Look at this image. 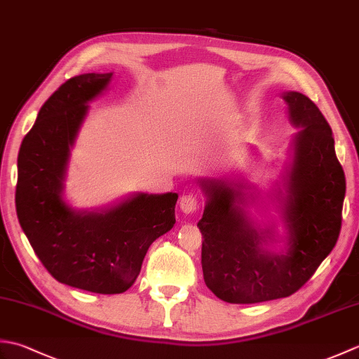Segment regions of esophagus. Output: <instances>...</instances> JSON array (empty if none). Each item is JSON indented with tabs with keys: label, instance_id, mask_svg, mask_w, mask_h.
Segmentation results:
<instances>
[{
	"label": "esophagus",
	"instance_id": "1",
	"mask_svg": "<svg viewBox=\"0 0 359 359\" xmlns=\"http://www.w3.org/2000/svg\"><path fill=\"white\" fill-rule=\"evenodd\" d=\"M179 207L185 215H193V212L199 208V199H197V196L193 193H185L180 197Z\"/></svg>",
	"mask_w": 359,
	"mask_h": 359
}]
</instances>
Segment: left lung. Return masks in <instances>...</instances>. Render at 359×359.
I'll use <instances>...</instances> for the list:
<instances>
[{"label":"left lung","instance_id":"left-lung-1","mask_svg":"<svg viewBox=\"0 0 359 359\" xmlns=\"http://www.w3.org/2000/svg\"><path fill=\"white\" fill-rule=\"evenodd\" d=\"M288 118L297 131L293 162L285 177L282 217L284 251L264 248L273 231H257L239 203L243 185L201 179L207 196L202 233L205 284L219 299L256 304L296 293L337 245L341 231L346 175L334 152L332 128L318 106L301 93H284Z\"/></svg>","mask_w":359,"mask_h":359}]
</instances>
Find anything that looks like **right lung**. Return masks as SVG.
<instances>
[{"mask_svg": "<svg viewBox=\"0 0 359 359\" xmlns=\"http://www.w3.org/2000/svg\"><path fill=\"white\" fill-rule=\"evenodd\" d=\"M109 74H83L46 102L18 152L15 203L22 231L53 278L102 294L123 293L149 245L175 224L177 194L137 193L116 207L75 211L63 199L71 148Z\"/></svg>", "mask_w": 359, "mask_h": 359, "instance_id": "obj_1", "label": "right lung"}]
</instances>
